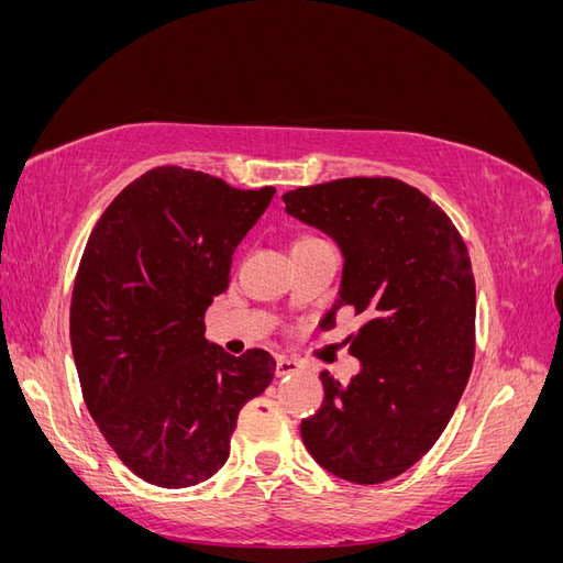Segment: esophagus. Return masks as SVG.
Listing matches in <instances>:
<instances>
[{"mask_svg": "<svg viewBox=\"0 0 563 563\" xmlns=\"http://www.w3.org/2000/svg\"><path fill=\"white\" fill-rule=\"evenodd\" d=\"M300 364L296 360H288V356H279L277 360V376H288V373H298Z\"/></svg>", "mask_w": 563, "mask_h": 563, "instance_id": "1", "label": "esophagus"}]
</instances>
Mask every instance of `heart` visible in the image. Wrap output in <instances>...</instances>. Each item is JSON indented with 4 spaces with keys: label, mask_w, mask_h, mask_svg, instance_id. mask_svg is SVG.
<instances>
[{
    "label": "heart",
    "mask_w": 563,
    "mask_h": 563,
    "mask_svg": "<svg viewBox=\"0 0 563 563\" xmlns=\"http://www.w3.org/2000/svg\"><path fill=\"white\" fill-rule=\"evenodd\" d=\"M317 242H323L321 236H314V234H302V236H298L296 240V246H310V244H317ZM294 246V249H296Z\"/></svg>",
    "instance_id": "b5f03b06"
}]
</instances>
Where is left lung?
Returning a JSON list of instances; mask_svg holds the SVG:
<instances>
[{"label": "left lung", "mask_w": 563, "mask_h": 563, "mask_svg": "<svg viewBox=\"0 0 563 563\" xmlns=\"http://www.w3.org/2000/svg\"><path fill=\"white\" fill-rule=\"evenodd\" d=\"M286 211L327 232L345 255L338 310L364 317L347 335L362 371L347 387L321 371L323 401L300 422L305 449L352 484H383L428 453L474 364L476 291L451 218L397 178H340L284 195Z\"/></svg>", "instance_id": "1"}]
</instances>
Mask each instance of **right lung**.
I'll list each match as a JSON object with an SVG mask.
<instances>
[{
  "mask_svg": "<svg viewBox=\"0 0 563 563\" xmlns=\"http://www.w3.org/2000/svg\"><path fill=\"white\" fill-rule=\"evenodd\" d=\"M275 192L157 166L91 230L70 302L77 376L100 434L147 484L207 482L225 465L242 406L275 378L269 352L232 356L203 338L232 253Z\"/></svg>",
  "mask_w": 563,
  "mask_h": 563,
  "instance_id": "right-lung-1",
  "label": "right lung"
}]
</instances>
